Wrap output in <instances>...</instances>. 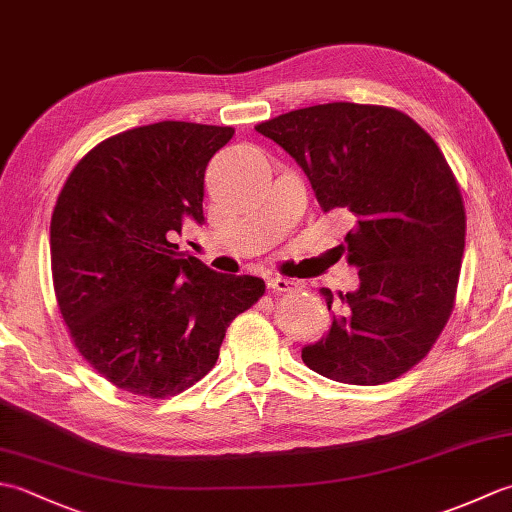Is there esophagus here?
<instances>
[{
  "instance_id": "esophagus-1",
  "label": "esophagus",
  "mask_w": 512,
  "mask_h": 512,
  "mask_svg": "<svg viewBox=\"0 0 512 512\" xmlns=\"http://www.w3.org/2000/svg\"><path fill=\"white\" fill-rule=\"evenodd\" d=\"M268 288L273 290V292H288V290L295 288V284H292V281L286 279V277L270 275V277H268Z\"/></svg>"
}]
</instances>
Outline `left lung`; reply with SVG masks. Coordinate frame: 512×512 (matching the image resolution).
Here are the masks:
<instances>
[{
  "instance_id": "obj_1",
  "label": "left lung",
  "mask_w": 512,
  "mask_h": 512,
  "mask_svg": "<svg viewBox=\"0 0 512 512\" xmlns=\"http://www.w3.org/2000/svg\"><path fill=\"white\" fill-rule=\"evenodd\" d=\"M306 171L325 213L352 222L354 292L321 288L330 332L306 345L314 372L347 385H383L429 354L447 325L464 255L466 213L440 147L394 107L325 103L259 123Z\"/></svg>"
}]
</instances>
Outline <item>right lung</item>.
<instances>
[{"instance_id":"add662e5","label":"right lung","mask_w":512,"mask_h":512,"mask_svg":"<svg viewBox=\"0 0 512 512\" xmlns=\"http://www.w3.org/2000/svg\"><path fill=\"white\" fill-rule=\"evenodd\" d=\"M233 127L162 121L88 151L50 222L52 281L72 343L118 389L167 398L211 372L264 279L222 275L173 244L202 224L204 171Z\"/></svg>"}]
</instances>
